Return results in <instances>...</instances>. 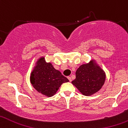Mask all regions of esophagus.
<instances>
[{
  "instance_id": "obj_1",
  "label": "esophagus",
  "mask_w": 128,
  "mask_h": 128,
  "mask_svg": "<svg viewBox=\"0 0 128 128\" xmlns=\"http://www.w3.org/2000/svg\"><path fill=\"white\" fill-rule=\"evenodd\" d=\"M68 80H70V82H71L72 81V79H71V77H68Z\"/></svg>"
}]
</instances>
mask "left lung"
<instances>
[{"mask_svg": "<svg viewBox=\"0 0 128 128\" xmlns=\"http://www.w3.org/2000/svg\"><path fill=\"white\" fill-rule=\"evenodd\" d=\"M72 83L83 95L90 96L101 90L106 80V73L95 59L80 65Z\"/></svg>", "mask_w": 128, "mask_h": 128, "instance_id": "left-lung-1", "label": "left lung"}]
</instances>
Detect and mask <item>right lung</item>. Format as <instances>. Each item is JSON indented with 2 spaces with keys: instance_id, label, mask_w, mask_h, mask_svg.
Returning a JSON list of instances; mask_svg holds the SVG:
<instances>
[{
  "instance_id": "obj_1",
  "label": "right lung",
  "mask_w": 128,
  "mask_h": 128,
  "mask_svg": "<svg viewBox=\"0 0 128 128\" xmlns=\"http://www.w3.org/2000/svg\"><path fill=\"white\" fill-rule=\"evenodd\" d=\"M30 82L37 92L50 97L56 94L63 83L70 81L42 56L36 62L31 72Z\"/></svg>"
}]
</instances>
